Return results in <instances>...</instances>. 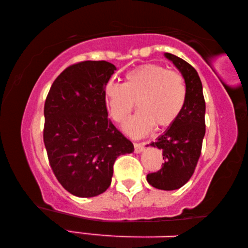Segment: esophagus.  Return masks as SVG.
<instances>
[{
	"label": "esophagus",
	"mask_w": 248,
	"mask_h": 248,
	"mask_svg": "<svg viewBox=\"0 0 248 248\" xmlns=\"http://www.w3.org/2000/svg\"><path fill=\"white\" fill-rule=\"evenodd\" d=\"M144 150V143H134V152L141 153Z\"/></svg>",
	"instance_id": "34e87169"
}]
</instances>
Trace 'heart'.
Wrapping results in <instances>:
<instances>
[{
  "mask_svg": "<svg viewBox=\"0 0 248 248\" xmlns=\"http://www.w3.org/2000/svg\"><path fill=\"white\" fill-rule=\"evenodd\" d=\"M105 98L112 119L124 123L136 106L140 110L124 124L132 138L149 134L156 125L173 124L186 103L187 89L183 77L158 64H143L125 74L124 84L109 83Z\"/></svg>",
  "mask_w": 248,
  "mask_h": 248,
  "instance_id": "1",
  "label": "heart"
}]
</instances>
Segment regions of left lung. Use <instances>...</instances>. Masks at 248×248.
<instances>
[{"instance_id": "8db88e82", "label": "left lung", "mask_w": 248, "mask_h": 248, "mask_svg": "<svg viewBox=\"0 0 248 248\" xmlns=\"http://www.w3.org/2000/svg\"><path fill=\"white\" fill-rule=\"evenodd\" d=\"M164 57L182 73L187 89L186 103L178 118L151 146L162 151V169L146 175L148 183L161 190L183 187L194 174L205 133V103L198 72L183 59L171 53ZM149 146V145H146Z\"/></svg>"}]
</instances>
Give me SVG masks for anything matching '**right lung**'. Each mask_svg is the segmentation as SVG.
I'll return each instance as SVG.
<instances>
[{
  "label": "right lung",
  "mask_w": 248,
  "mask_h": 248,
  "mask_svg": "<svg viewBox=\"0 0 248 248\" xmlns=\"http://www.w3.org/2000/svg\"><path fill=\"white\" fill-rule=\"evenodd\" d=\"M116 70L107 61L71 65L54 79L45 103L50 166L64 189L79 198L106 191L116 158L134 151L108 119L104 92Z\"/></svg>",
  "instance_id": "right-lung-1"
}]
</instances>
